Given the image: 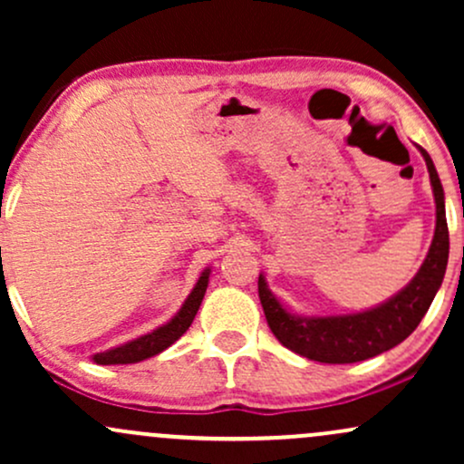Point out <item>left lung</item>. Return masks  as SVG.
<instances>
[{
	"label": "left lung",
	"mask_w": 464,
	"mask_h": 464,
	"mask_svg": "<svg viewBox=\"0 0 464 464\" xmlns=\"http://www.w3.org/2000/svg\"><path fill=\"white\" fill-rule=\"evenodd\" d=\"M417 148L428 165L436 202L434 239L419 273L401 292L382 305L358 314H340V316H299L287 312L268 290L266 276L259 275V301L266 321L284 347L303 358L324 362V364H351L397 347L419 327L420 318L430 310L436 292L443 284L447 257H450V231H447L443 185L430 154L420 146Z\"/></svg>",
	"instance_id": "left-lung-1"
}]
</instances>
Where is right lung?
I'll list each match as a JSON object with an SVG mask.
<instances>
[{"instance_id": "right-lung-1", "label": "right lung", "mask_w": 464, "mask_h": 464, "mask_svg": "<svg viewBox=\"0 0 464 464\" xmlns=\"http://www.w3.org/2000/svg\"><path fill=\"white\" fill-rule=\"evenodd\" d=\"M209 275H211V268H205V273L198 276L194 290L189 292V296L185 299L183 307H180L172 321L161 324V327L152 329L150 334L130 340V343L120 344V347L115 349L102 351V353H95L93 355L95 364H135V362L148 360L152 358V355L161 353V351L168 349L169 344L177 343L180 335L188 332L191 321H194L196 312H198L202 296H205L207 285H209Z\"/></svg>"}]
</instances>
